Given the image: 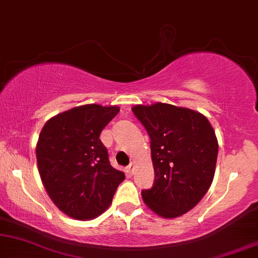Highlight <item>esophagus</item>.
<instances>
[{"label": "esophagus", "mask_w": 258, "mask_h": 258, "mask_svg": "<svg viewBox=\"0 0 258 258\" xmlns=\"http://www.w3.org/2000/svg\"><path fill=\"white\" fill-rule=\"evenodd\" d=\"M134 168H135V164H134L133 162H132V163H130V164L128 165V167H126V171H128L129 174H133V172H134Z\"/></svg>", "instance_id": "1"}]
</instances>
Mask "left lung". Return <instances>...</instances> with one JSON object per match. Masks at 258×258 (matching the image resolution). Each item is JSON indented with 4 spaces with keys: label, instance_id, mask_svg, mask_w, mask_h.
I'll return each mask as SVG.
<instances>
[{
    "label": "left lung",
    "instance_id": "obj_1",
    "mask_svg": "<svg viewBox=\"0 0 258 258\" xmlns=\"http://www.w3.org/2000/svg\"><path fill=\"white\" fill-rule=\"evenodd\" d=\"M133 112L150 137L155 181L142 190L147 207L164 218L191 210L209 190L218 142L206 116L167 103L135 105Z\"/></svg>",
    "mask_w": 258,
    "mask_h": 258
}]
</instances>
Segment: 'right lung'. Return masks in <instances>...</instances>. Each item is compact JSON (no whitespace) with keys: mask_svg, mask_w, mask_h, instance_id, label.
I'll use <instances>...</instances> for the list:
<instances>
[{"mask_svg":"<svg viewBox=\"0 0 258 258\" xmlns=\"http://www.w3.org/2000/svg\"><path fill=\"white\" fill-rule=\"evenodd\" d=\"M117 105L86 104L47 121L36 144L42 183L55 206L75 220L100 216L112 202L124 172L109 162L100 135Z\"/></svg>","mask_w":258,"mask_h":258,"instance_id":"add662e5","label":"right lung"}]
</instances>
